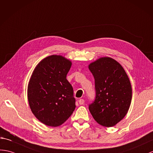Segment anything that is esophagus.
<instances>
[{"label": "esophagus", "instance_id": "1", "mask_svg": "<svg viewBox=\"0 0 153 153\" xmlns=\"http://www.w3.org/2000/svg\"><path fill=\"white\" fill-rule=\"evenodd\" d=\"M84 103H85V100H83V99H79V104L80 105L84 104Z\"/></svg>", "mask_w": 153, "mask_h": 153}]
</instances>
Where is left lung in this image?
<instances>
[{
    "label": "left lung",
    "mask_w": 153,
    "mask_h": 153,
    "mask_svg": "<svg viewBox=\"0 0 153 153\" xmlns=\"http://www.w3.org/2000/svg\"><path fill=\"white\" fill-rule=\"evenodd\" d=\"M94 78L96 96L88 105L94 119L105 127L115 126L128 111L132 100L129 78L120 64L102 57L88 66Z\"/></svg>",
    "instance_id": "left-lung-1"
}]
</instances>
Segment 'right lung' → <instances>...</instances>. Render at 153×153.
<instances>
[{"label":"right lung","mask_w":153,"mask_h":153,"mask_svg":"<svg viewBox=\"0 0 153 153\" xmlns=\"http://www.w3.org/2000/svg\"><path fill=\"white\" fill-rule=\"evenodd\" d=\"M71 66L63 56L51 55L42 60L32 74L28 103L35 117L45 125H61L76 108L73 87L66 79Z\"/></svg>","instance_id":"obj_1"}]
</instances>
